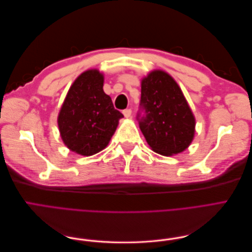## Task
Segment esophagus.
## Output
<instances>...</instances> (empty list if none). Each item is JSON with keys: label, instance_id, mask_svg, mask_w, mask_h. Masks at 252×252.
Returning a JSON list of instances; mask_svg holds the SVG:
<instances>
[{"label": "esophagus", "instance_id": "obj_1", "mask_svg": "<svg viewBox=\"0 0 252 252\" xmlns=\"http://www.w3.org/2000/svg\"><path fill=\"white\" fill-rule=\"evenodd\" d=\"M123 114H124L125 118H129V117L131 116V109H125V110H123Z\"/></svg>", "mask_w": 252, "mask_h": 252}]
</instances>
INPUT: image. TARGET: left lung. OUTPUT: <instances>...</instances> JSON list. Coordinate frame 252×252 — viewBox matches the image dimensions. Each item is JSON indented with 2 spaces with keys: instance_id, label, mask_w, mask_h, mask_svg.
Returning <instances> with one entry per match:
<instances>
[{
  "instance_id": "8db88e82",
  "label": "left lung",
  "mask_w": 252,
  "mask_h": 252,
  "mask_svg": "<svg viewBox=\"0 0 252 252\" xmlns=\"http://www.w3.org/2000/svg\"><path fill=\"white\" fill-rule=\"evenodd\" d=\"M136 120L151 149L162 156L180 154L193 140V113L177 82L163 70L142 80Z\"/></svg>"
}]
</instances>
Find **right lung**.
Here are the masks:
<instances>
[{"mask_svg": "<svg viewBox=\"0 0 252 252\" xmlns=\"http://www.w3.org/2000/svg\"><path fill=\"white\" fill-rule=\"evenodd\" d=\"M104 75L96 69L80 74L68 90L58 117L61 138L71 151L93 156L107 146L123 118L103 90Z\"/></svg>", "mask_w": 252, "mask_h": 252, "instance_id": "obj_1", "label": "right lung"}]
</instances>
